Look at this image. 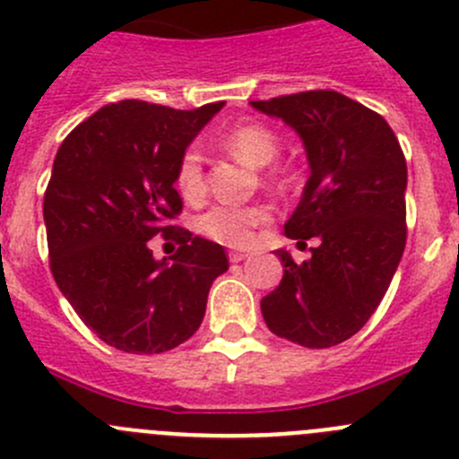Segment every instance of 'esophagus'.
<instances>
[{"mask_svg":"<svg viewBox=\"0 0 459 459\" xmlns=\"http://www.w3.org/2000/svg\"><path fill=\"white\" fill-rule=\"evenodd\" d=\"M247 257H248L247 253H242V251H230V253H229V259H230V262H233V264L244 262V259H247Z\"/></svg>","mask_w":459,"mask_h":459,"instance_id":"34e87169","label":"esophagus"}]
</instances>
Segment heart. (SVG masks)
I'll use <instances>...</instances> for the list:
<instances>
[{"instance_id": "heart-1", "label": "heart", "mask_w": 459, "mask_h": 459, "mask_svg": "<svg viewBox=\"0 0 459 459\" xmlns=\"http://www.w3.org/2000/svg\"><path fill=\"white\" fill-rule=\"evenodd\" d=\"M221 146L244 160L247 164L262 166L271 164L280 152V137L273 128L259 122L235 124L224 137ZM175 184L184 200H200L206 191L204 178V152L197 143H191L182 152L175 170ZM271 221V208L266 204H215L197 217V230L211 242L230 248H244L255 238L257 226Z\"/></svg>"}]
</instances>
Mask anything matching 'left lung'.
Instances as JSON below:
<instances>
[{
  "instance_id": "1",
  "label": "left lung",
  "mask_w": 459,
  "mask_h": 459,
  "mask_svg": "<svg viewBox=\"0 0 459 459\" xmlns=\"http://www.w3.org/2000/svg\"><path fill=\"white\" fill-rule=\"evenodd\" d=\"M251 106L302 137L311 175L284 233L319 239L302 264L275 251L284 275L262 299L264 322L295 344L328 349L368 322L404 253V152L382 115L342 92L307 91Z\"/></svg>"
}]
</instances>
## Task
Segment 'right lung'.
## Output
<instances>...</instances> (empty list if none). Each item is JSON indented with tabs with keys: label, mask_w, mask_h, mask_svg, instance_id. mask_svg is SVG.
Listing matches in <instances>:
<instances>
[{
	"label": "right lung",
	"mask_w": 459,
	"mask_h": 459,
	"mask_svg": "<svg viewBox=\"0 0 459 459\" xmlns=\"http://www.w3.org/2000/svg\"><path fill=\"white\" fill-rule=\"evenodd\" d=\"M224 106L175 110L148 101L108 104L68 133L44 195L50 271L100 340L126 353H164L200 328L224 248L174 229L182 212L175 170ZM170 230L183 247L161 263L147 239Z\"/></svg>",
	"instance_id": "obj_1"
}]
</instances>
